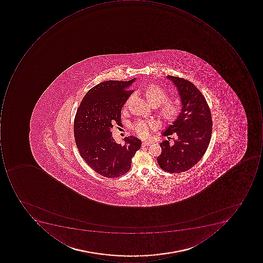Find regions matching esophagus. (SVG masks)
Wrapping results in <instances>:
<instances>
[{"mask_svg": "<svg viewBox=\"0 0 263 263\" xmlns=\"http://www.w3.org/2000/svg\"><path fill=\"white\" fill-rule=\"evenodd\" d=\"M152 143L149 142V141H144V142L142 143L143 146H149L151 145Z\"/></svg>", "mask_w": 263, "mask_h": 263, "instance_id": "1", "label": "esophagus"}]
</instances>
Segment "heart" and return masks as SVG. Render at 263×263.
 <instances>
[{"label": "heart", "instance_id": "1", "mask_svg": "<svg viewBox=\"0 0 263 263\" xmlns=\"http://www.w3.org/2000/svg\"><path fill=\"white\" fill-rule=\"evenodd\" d=\"M145 97L148 103L151 106H156V107H158L168 99L167 94L165 92L164 90L155 84H152L146 88ZM131 98L132 97L126 101L125 105H128ZM179 112H180V109L179 105L172 102L164 103L163 107L160 109L162 117L166 122H174L179 116ZM156 128H157V124L153 121H138L133 125V129L142 138H148L150 134V130L156 129Z\"/></svg>", "mask_w": 263, "mask_h": 263}]
</instances>
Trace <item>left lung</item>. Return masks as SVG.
Instances as JSON below:
<instances>
[{"mask_svg": "<svg viewBox=\"0 0 263 263\" xmlns=\"http://www.w3.org/2000/svg\"><path fill=\"white\" fill-rule=\"evenodd\" d=\"M166 79L177 90L181 111L162 133L167 137L175 134L176 138L173 145L167 140L160 143L162 153L157 162L165 172L181 173L198 163L208 148L213 124L211 112L204 96L194 84L173 76H166Z\"/></svg>", "mask_w": 263, "mask_h": 263, "instance_id": "1", "label": "left lung"}]
</instances>
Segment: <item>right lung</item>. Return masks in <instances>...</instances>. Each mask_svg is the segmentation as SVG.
<instances>
[{"instance_id":"add662e5","label":"right lung","mask_w":263,"mask_h":263,"mask_svg":"<svg viewBox=\"0 0 263 263\" xmlns=\"http://www.w3.org/2000/svg\"><path fill=\"white\" fill-rule=\"evenodd\" d=\"M136 78L128 81H107L86 93L74 121L76 144L81 157L97 173L107 178L125 175L132 158L141 148V141L134 136L119 144L112 138L113 124L120 123L121 111L131 94Z\"/></svg>"}]
</instances>
